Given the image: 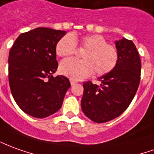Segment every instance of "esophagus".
<instances>
[{
    "mask_svg": "<svg viewBox=\"0 0 154 154\" xmlns=\"http://www.w3.org/2000/svg\"><path fill=\"white\" fill-rule=\"evenodd\" d=\"M70 82H71V85L72 86V85L76 84V83H77V81L73 80V79H70Z\"/></svg>",
    "mask_w": 154,
    "mask_h": 154,
    "instance_id": "obj_1",
    "label": "esophagus"
}]
</instances>
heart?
<instances>
[{
  "label": "heart",
  "mask_w": 154,
  "mask_h": 154,
  "mask_svg": "<svg viewBox=\"0 0 154 154\" xmlns=\"http://www.w3.org/2000/svg\"><path fill=\"white\" fill-rule=\"evenodd\" d=\"M77 36L67 34L59 40L56 46V52L59 57H68L77 50ZM80 45L86 51L82 57L83 60L68 58L60 64V72L72 79H82L93 72L103 76L114 69L118 61L117 48L107 44L103 36L93 34L82 36Z\"/></svg>",
  "instance_id": "1"
}]
</instances>
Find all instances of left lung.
<instances>
[{
    "mask_svg": "<svg viewBox=\"0 0 154 154\" xmlns=\"http://www.w3.org/2000/svg\"><path fill=\"white\" fill-rule=\"evenodd\" d=\"M118 61L114 69L98 78L99 85L83 82L82 110L92 121H111L128 108L140 82L141 60L132 41L122 38L115 42Z\"/></svg>",
    "mask_w": 154,
    "mask_h": 154,
    "instance_id": "obj_1",
    "label": "left lung"
}]
</instances>
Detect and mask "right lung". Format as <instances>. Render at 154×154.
Segmentation results:
<instances>
[{
  "mask_svg": "<svg viewBox=\"0 0 154 154\" xmlns=\"http://www.w3.org/2000/svg\"><path fill=\"white\" fill-rule=\"evenodd\" d=\"M65 31L38 27L22 33L9 52L8 72L11 92L26 114L47 118L61 108L69 79L52 77L58 63L56 46Z\"/></svg>",
  "mask_w": 154,
  "mask_h": 154,
  "instance_id": "obj_1",
  "label": "right lung"
}]
</instances>
